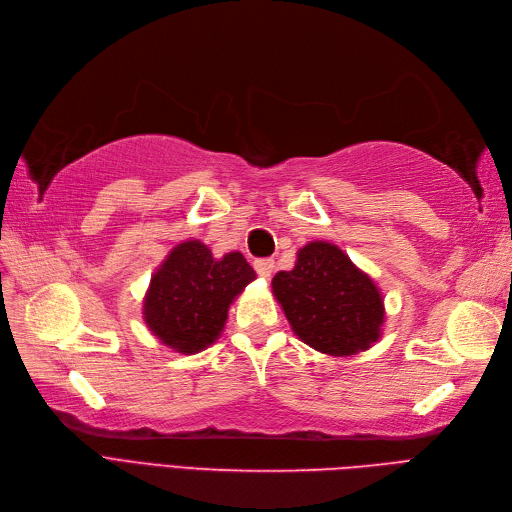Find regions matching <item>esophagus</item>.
<instances>
[{
  "instance_id": "1",
  "label": "esophagus",
  "mask_w": 512,
  "mask_h": 512,
  "mask_svg": "<svg viewBox=\"0 0 512 512\" xmlns=\"http://www.w3.org/2000/svg\"><path fill=\"white\" fill-rule=\"evenodd\" d=\"M255 270L261 278H270L274 272V261L272 259H259L255 261Z\"/></svg>"
}]
</instances>
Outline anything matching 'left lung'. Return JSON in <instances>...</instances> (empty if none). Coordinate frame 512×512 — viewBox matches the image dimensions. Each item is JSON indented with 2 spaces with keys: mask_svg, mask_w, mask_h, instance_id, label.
I'll return each mask as SVG.
<instances>
[{
  "mask_svg": "<svg viewBox=\"0 0 512 512\" xmlns=\"http://www.w3.org/2000/svg\"><path fill=\"white\" fill-rule=\"evenodd\" d=\"M272 293L293 334L319 353L351 357L383 336V291L334 242L302 246L293 270L272 278Z\"/></svg>",
  "mask_w": 512,
  "mask_h": 512,
  "instance_id": "8db88e82",
  "label": "left lung"
}]
</instances>
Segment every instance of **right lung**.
Masks as SVG:
<instances>
[{"mask_svg":"<svg viewBox=\"0 0 512 512\" xmlns=\"http://www.w3.org/2000/svg\"><path fill=\"white\" fill-rule=\"evenodd\" d=\"M255 278L240 251L214 257L202 240H185L153 272L142 319L163 346L195 355L219 340L229 306Z\"/></svg>","mask_w":512,"mask_h":512,"instance_id":"add662e5","label":"right lung"}]
</instances>
